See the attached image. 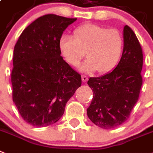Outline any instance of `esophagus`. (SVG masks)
Wrapping results in <instances>:
<instances>
[{"label":"esophagus","instance_id":"obj_1","mask_svg":"<svg viewBox=\"0 0 153 153\" xmlns=\"http://www.w3.org/2000/svg\"><path fill=\"white\" fill-rule=\"evenodd\" d=\"M82 80L83 82H86V81L88 80L87 75H85V74H84V75H82Z\"/></svg>","mask_w":153,"mask_h":153}]
</instances>
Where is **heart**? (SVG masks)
<instances>
[{
	"mask_svg": "<svg viewBox=\"0 0 153 153\" xmlns=\"http://www.w3.org/2000/svg\"><path fill=\"white\" fill-rule=\"evenodd\" d=\"M59 47L66 61L73 67H78L86 53L88 59L81 67L82 71L107 73L121 56L123 38L116 29L87 23L74 29V38L61 36Z\"/></svg>",
	"mask_w": 153,
	"mask_h": 153,
	"instance_id": "obj_1",
	"label": "heart"
}]
</instances>
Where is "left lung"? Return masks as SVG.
Returning <instances> with one entry per match:
<instances>
[{"instance_id":"1","label":"left lung","mask_w":153,"mask_h":153,"mask_svg":"<svg viewBox=\"0 0 153 153\" xmlns=\"http://www.w3.org/2000/svg\"><path fill=\"white\" fill-rule=\"evenodd\" d=\"M123 55L116 68L100 77H91L88 85L94 93L87 108L89 119L103 129H112L130 117L142 85L143 53L134 32L126 25Z\"/></svg>"}]
</instances>
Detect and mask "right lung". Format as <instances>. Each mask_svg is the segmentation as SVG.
Listing matches in <instances>:
<instances>
[{"label": "right lung", "mask_w": 153, "mask_h": 153, "mask_svg": "<svg viewBox=\"0 0 153 153\" xmlns=\"http://www.w3.org/2000/svg\"><path fill=\"white\" fill-rule=\"evenodd\" d=\"M76 18L45 15L27 27L15 45L12 100L25 122L43 127L56 123L82 85L81 74L60 56L59 41Z\"/></svg>", "instance_id": "1"}]
</instances>
